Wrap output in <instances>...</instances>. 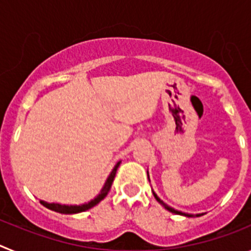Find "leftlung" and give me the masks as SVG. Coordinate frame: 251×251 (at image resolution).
Returning a JSON list of instances; mask_svg holds the SVG:
<instances>
[{"instance_id": "left-lung-1", "label": "left lung", "mask_w": 251, "mask_h": 251, "mask_svg": "<svg viewBox=\"0 0 251 251\" xmlns=\"http://www.w3.org/2000/svg\"><path fill=\"white\" fill-rule=\"evenodd\" d=\"M148 174V172H147ZM148 178H150V177H148ZM153 192V196H154V199H156L157 201H158L159 203H161L162 206H163V207L166 208V210H168V211L170 212H172V214H176V215H183V216H187V217H199V216H201V215L202 214H196V215H191V214H186V212H182V211H178V210H175L174 207H171V206H168V205H166L165 202H163V201L161 200V199H159L158 196H157L156 195V192L154 191H152Z\"/></svg>"}]
</instances>
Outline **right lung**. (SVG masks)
Masks as SVG:
<instances>
[{
    "label": "right lung",
    "instance_id": "right-lung-1",
    "mask_svg": "<svg viewBox=\"0 0 251 251\" xmlns=\"http://www.w3.org/2000/svg\"><path fill=\"white\" fill-rule=\"evenodd\" d=\"M121 162H117V165L113 167L112 172H110V175L108 176V178H106L105 183H104L103 188L100 190V194L98 195V196H95L93 200H90L89 202H85V203H81V205H61V203H54V202H46V201H40V202L43 203L45 207L50 208V210H52V211L55 212H60V214H65V215H73V214H79V212H84L86 211V210H89V208L94 207L95 205H98L99 202H100L101 200H104L105 199V196L108 195V192H109L110 187H112V183L113 181H114V177H115V174H117V170H118L119 165H121Z\"/></svg>",
    "mask_w": 251,
    "mask_h": 251
}]
</instances>
